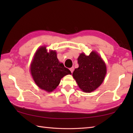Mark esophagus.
<instances>
[{"mask_svg": "<svg viewBox=\"0 0 133 133\" xmlns=\"http://www.w3.org/2000/svg\"><path fill=\"white\" fill-rule=\"evenodd\" d=\"M70 71H71V73H72V72H73V71H74V67H71V68L70 69Z\"/></svg>", "mask_w": 133, "mask_h": 133, "instance_id": "34e87169", "label": "esophagus"}]
</instances>
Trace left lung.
<instances>
[{
  "label": "left lung",
  "mask_w": 133,
  "mask_h": 133,
  "mask_svg": "<svg viewBox=\"0 0 133 133\" xmlns=\"http://www.w3.org/2000/svg\"><path fill=\"white\" fill-rule=\"evenodd\" d=\"M79 67L72 76L79 88L86 92L97 89L102 83L106 74V66L101 57L95 51L89 56L82 53L78 58Z\"/></svg>",
  "instance_id": "left-lung-1"
}]
</instances>
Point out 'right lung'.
Masks as SVG:
<instances>
[{
    "instance_id": "right-lung-1",
    "label": "right lung",
    "mask_w": 133,
    "mask_h": 133,
    "mask_svg": "<svg viewBox=\"0 0 133 133\" xmlns=\"http://www.w3.org/2000/svg\"><path fill=\"white\" fill-rule=\"evenodd\" d=\"M30 69L35 83L39 88L48 92L55 89L64 76L71 74V71L59 62L55 51L47 52L45 46L36 51Z\"/></svg>"
}]
</instances>
